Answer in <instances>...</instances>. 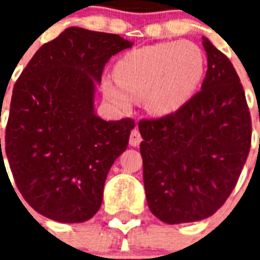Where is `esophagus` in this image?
Listing matches in <instances>:
<instances>
[{
    "label": "esophagus",
    "instance_id": "obj_1",
    "mask_svg": "<svg viewBox=\"0 0 260 260\" xmlns=\"http://www.w3.org/2000/svg\"><path fill=\"white\" fill-rule=\"evenodd\" d=\"M142 142V136H141V132L136 129H132V132H131V136H129V145L131 146H139Z\"/></svg>",
    "mask_w": 260,
    "mask_h": 260
}]
</instances>
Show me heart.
<instances>
[{
  "label": "heart",
  "mask_w": 260,
  "mask_h": 260,
  "mask_svg": "<svg viewBox=\"0 0 260 260\" xmlns=\"http://www.w3.org/2000/svg\"><path fill=\"white\" fill-rule=\"evenodd\" d=\"M205 71V54L195 43H157L125 54L115 67L117 78L103 80V91L119 110L143 99L149 113L167 115L195 96Z\"/></svg>",
  "instance_id": "1"
}]
</instances>
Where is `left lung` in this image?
Here are the masks:
<instances>
[{
  "label": "left lung",
  "instance_id": "obj_1",
  "mask_svg": "<svg viewBox=\"0 0 260 260\" xmlns=\"http://www.w3.org/2000/svg\"><path fill=\"white\" fill-rule=\"evenodd\" d=\"M206 78L175 113L139 121L150 212L167 224L199 221L233 192L251 149V114L230 59L203 37Z\"/></svg>",
  "mask_w": 260,
  "mask_h": 260
}]
</instances>
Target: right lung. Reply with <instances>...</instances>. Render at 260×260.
Masks as SVG:
<instances>
[{
	"label": "right lung",
	"mask_w": 260,
	"mask_h": 260,
	"mask_svg": "<svg viewBox=\"0 0 260 260\" xmlns=\"http://www.w3.org/2000/svg\"><path fill=\"white\" fill-rule=\"evenodd\" d=\"M132 44L72 26L43 44L16 80L0 166L7 158L20 195L43 216L83 223L102 206L108 171L135 122L100 118L96 85L108 59Z\"/></svg>",
	"instance_id": "add662e5"
}]
</instances>
